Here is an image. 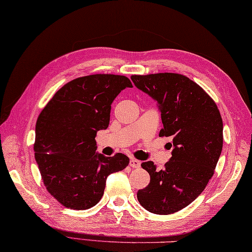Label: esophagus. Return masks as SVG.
Wrapping results in <instances>:
<instances>
[{
	"label": "esophagus",
	"mask_w": 252,
	"mask_h": 252,
	"mask_svg": "<svg viewBox=\"0 0 252 252\" xmlns=\"http://www.w3.org/2000/svg\"><path fill=\"white\" fill-rule=\"evenodd\" d=\"M129 165L132 167V168H139L140 165H141V162L139 160H137V158H130L129 161Z\"/></svg>",
	"instance_id": "1"
}]
</instances>
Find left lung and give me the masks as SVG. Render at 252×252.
I'll list each match as a JSON object with an SVG mask.
<instances>
[{"label":"left lung","instance_id":"1","mask_svg":"<svg viewBox=\"0 0 252 252\" xmlns=\"http://www.w3.org/2000/svg\"><path fill=\"white\" fill-rule=\"evenodd\" d=\"M130 78L158 102L163 123L158 136L171 137L174 148L164 169L158 171L152 161L141 164L150 183L138 190L137 199L151 213H175L190 204L213 176L223 148L222 116L212 97L182 74Z\"/></svg>","mask_w":252,"mask_h":252}]
</instances>
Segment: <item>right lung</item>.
I'll return each instance as SVG.
<instances>
[{
  "mask_svg": "<svg viewBox=\"0 0 252 252\" xmlns=\"http://www.w3.org/2000/svg\"><path fill=\"white\" fill-rule=\"evenodd\" d=\"M131 81L95 74L70 80L55 92L35 124L34 158L47 190L64 207L87 210L100 201L106 177L129 158L95 153L97 130L110 124L111 104Z\"/></svg>",
  "mask_w": 252,
  "mask_h": 252,
  "instance_id": "right-lung-1",
  "label": "right lung"
}]
</instances>
